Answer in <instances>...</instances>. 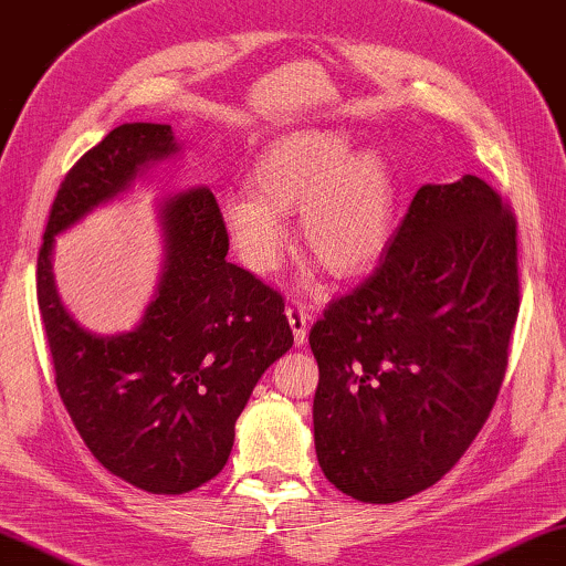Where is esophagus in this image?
<instances>
[{
	"label": "esophagus",
	"mask_w": 566,
	"mask_h": 566,
	"mask_svg": "<svg viewBox=\"0 0 566 566\" xmlns=\"http://www.w3.org/2000/svg\"><path fill=\"white\" fill-rule=\"evenodd\" d=\"M286 321H290V325H292L294 344L305 346V340H307V321H310L305 305H302V302H290V305H286Z\"/></svg>",
	"instance_id": "esophagus-1"
}]
</instances>
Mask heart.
<instances>
[{
	"mask_svg": "<svg viewBox=\"0 0 566 566\" xmlns=\"http://www.w3.org/2000/svg\"><path fill=\"white\" fill-rule=\"evenodd\" d=\"M344 133L310 130L276 140L253 166L245 189L222 207L230 245L253 274L282 264L290 230L282 212L300 210L307 251L336 274H354L385 249L395 185L377 150H356Z\"/></svg>",
	"mask_w": 566,
	"mask_h": 566,
	"instance_id": "heart-1",
	"label": "heart"
}]
</instances>
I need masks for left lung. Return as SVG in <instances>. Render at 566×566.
Returning a JSON list of instances; mask_svg holds the SVG:
<instances>
[{"instance_id":"left-lung-1","label":"left lung","mask_w":566,"mask_h":566,"mask_svg":"<svg viewBox=\"0 0 566 566\" xmlns=\"http://www.w3.org/2000/svg\"><path fill=\"white\" fill-rule=\"evenodd\" d=\"M515 235L484 179L420 187L377 272L310 328L315 451L340 492L400 503L482 431L518 321Z\"/></svg>"}]
</instances>
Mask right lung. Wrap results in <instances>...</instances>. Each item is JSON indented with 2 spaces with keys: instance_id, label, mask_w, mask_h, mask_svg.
I'll list each match as a JSON object with an SVG mask.
<instances>
[{
  "instance_id": "1",
  "label": "right lung",
  "mask_w": 566,
  "mask_h": 566,
  "mask_svg": "<svg viewBox=\"0 0 566 566\" xmlns=\"http://www.w3.org/2000/svg\"><path fill=\"white\" fill-rule=\"evenodd\" d=\"M174 150L171 125L115 127L61 181L38 253V307L61 400L94 459L154 495L220 474L253 387L294 340L282 294L226 259V222L205 187L164 205V274L138 328L94 336L61 305L53 235Z\"/></svg>"
}]
</instances>
